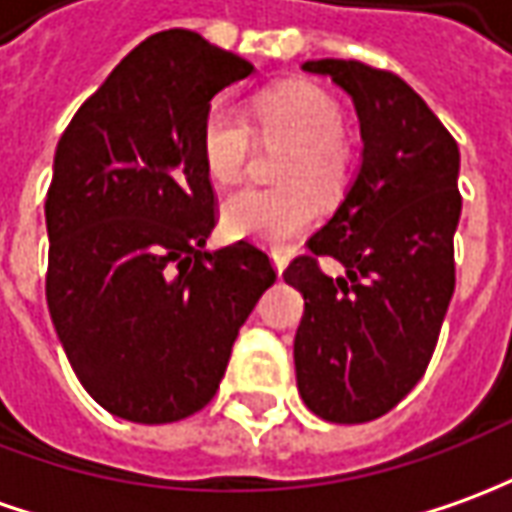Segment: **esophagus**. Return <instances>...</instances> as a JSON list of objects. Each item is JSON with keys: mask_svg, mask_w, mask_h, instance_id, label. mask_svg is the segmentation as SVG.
Returning <instances> with one entry per match:
<instances>
[{"mask_svg": "<svg viewBox=\"0 0 512 512\" xmlns=\"http://www.w3.org/2000/svg\"><path fill=\"white\" fill-rule=\"evenodd\" d=\"M271 260H274V269H277V274H283V269L288 266V257L280 255V252H274V255H271Z\"/></svg>", "mask_w": 512, "mask_h": 512, "instance_id": "esophagus-1", "label": "esophagus"}]
</instances>
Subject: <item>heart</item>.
I'll list each match as a JSON object with an SVG mask.
<instances>
[{"label":"heart","mask_w":512,"mask_h":512,"mask_svg":"<svg viewBox=\"0 0 512 512\" xmlns=\"http://www.w3.org/2000/svg\"><path fill=\"white\" fill-rule=\"evenodd\" d=\"M263 139L285 142L277 165L280 187H243L224 201L221 218L232 235L285 243L316 218V196L336 198L350 173V145L339 103L314 83H285L255 100ZM255 151V134L235 109L215 106L201 125V159L212 182L235 184Z\"/></svg>","instance_id":"b5f03b06"}]
</instances>
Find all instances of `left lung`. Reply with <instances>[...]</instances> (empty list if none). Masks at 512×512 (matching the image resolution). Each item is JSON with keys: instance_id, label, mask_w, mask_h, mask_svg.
I'll return each instance as SVG.
<instances>
[{"instance_id": "1", "label": "left lung", "mask_w": 512, "mask_h": 512, "mask_svg": "<svg viewBox=\"0 0 512 512\" xmlns=\"http://www.w3.org/2000/svg\"><path fill=\"white\" fill-rule=\"evenodd\" d=\"M353 97L364 159L356 182L285 283L305 297L294 364L308 409L330 423L387 415L429 367L454 294L460 148L423 97L387 69L322 58L302 64ZM319 256L348 274L330 278Z\"/></svg>"}]
</instances>
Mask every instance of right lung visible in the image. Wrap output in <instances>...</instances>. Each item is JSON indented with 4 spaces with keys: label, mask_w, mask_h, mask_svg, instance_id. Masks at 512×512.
I'll use <instances>...</instances> for the list:
<instances>
[{
    "label": "right lung",
    "mask_w": 512,
    "mask_h": 512,
    "mask_svg": "<svg viewBox=\"0 0 512 512\" xmlns=\"http://www.w3.org/2000/svg\"><path fill=\"white\" fill-rule=\"evenodd\" d=\"M252 69L190 30L156 33L58 139L44 201L47 305L86 392L123 420L156 426L204 409L277 280L246 238L204 252L218 198L201 125L212 97Z\"/></svg>",
    "instance_id": "right-lung-1"
}]
</instances>
